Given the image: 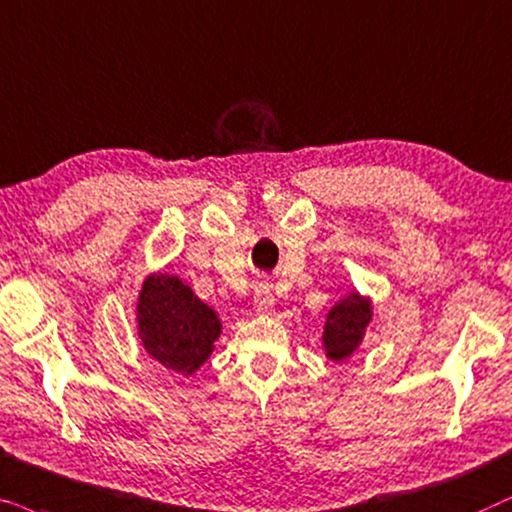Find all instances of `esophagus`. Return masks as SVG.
<instances>
[{
	"instance_id": "34e87169",
	"label": "esophagus",
	"mask_w": 512,
	"mask_h": 512,
	"mask_svg": "<svg viewBox=\"0 0 512 512\" xmlns=\"http://www.w3.org/2000/svg\"><path fill=\"white\" fill-rule=\"evenodd\" d=\"M255 311L262 313V316H269L271 311H274V295H271V290L267 285H260V288L255 290Z\"/></svg>"
}]
</instances>
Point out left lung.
<instances>
[{
    "instance_id": "1",
    "label": "left lung",
    "mask_w": 512,
    "mask_h": 512,
    "mask_svg": "<svg viewBox=\"0 0 512 512\" xmlns=\"http://www.w3.org/2000/svg\"><path fill=\"white\" fill-rule=\"evenodd\" d=\"M372 320V306L360 295H351L327 313L323 344L332 360L349 358L363 342L365 327Z\"/></svg>"
}]
</instances>
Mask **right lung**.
Masks as SVG:
<instances>
[{
    "instance_id": "1",
    "label": "right lung",
    "mask_w": 512,
    "mask_h": 512,
    "mask_svg": "<svg viewBox=\"0 0 512 512\" xmlns=\"http://www.w3.org/2000/svg\"><path fill=\"white\" fill-rule=\"evenodd\" d=\"M138 332L149 356L177 374H192L213 353L222 325L189 285L159 274L142 285Z\"/></svg>"
}]
</instances>
